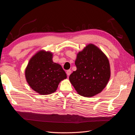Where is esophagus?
Listing matches in <instances>:
<instances>
[{
  "mask_svg": "<svg viewBox=\"0 0 135 135\" xmlns=\"http://www.w3.org/2000/svg\"><path fill=\"white\" fill-rule=\"evenodd\" d=\"M71 70H67V72H66V73H67V75H68V76H70V75H71Z\"/></svg>",
  "mask_w": 135,
  "mask_h": 135,
  "instance_id": "34e87169",
  "label": "esophagus"
}]
</instances>
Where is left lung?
<instances>
[{
    "label": "left lung",
    "mask_w": 135,
    "mask_h": 135,
    "mask_svg": "<svg viewBox=\"0 0 135 135\" xmlns=\"http://www.w3.org/2000/svg\"><path fill=\"white\" fill-rule=\"evenodd\" d=\"M77 68L69 77L78 93L91 97L101 93L110 78L108 58L101 49L89 44L78 52L75 60Z\"/></svg>",
    "instance_id": "1"
}]
</instances>
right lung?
Wrapping results in <instances>:
<instances>
[{
	"mask_svg": "<svg viewBox=\"0 0 135 135\" xmlns=\"http://www.w3.org/2000/svg\"><path fill=\"white\" fill-rule=\"evenodd\" d=\"M51 52L41 50L30 58L25 68L27 83L41 95L54 93L61 81L67 78L61 65L53 62Z\"/></svg>",
	"mask_w": 135,
	"mask_h": 135,
	"instance_id": "right-lung-1",
	"label": "right lung"
}]
</instances>
